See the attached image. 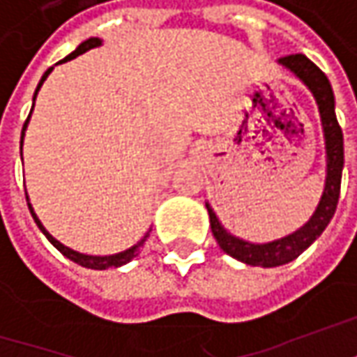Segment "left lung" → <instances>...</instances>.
I'll return each mask as SVG.
<instances>
[{"mask_svg": "<svg viewBox=\"0 0 357 357\" xmlns=\"http://www.w3.org/2000/svg\"><path fill=\"white\" fill-rule=\"evenodd\" d=\"M278 63L304 81V85L312 91V95L318 103V111H320V119H322L324 139H326V185H324L322 199L318 202L316 213L312 214V218L304 227L298 228L296 232L284 236V238L272 240L266 244H252V242H246L238 236H232L227 228L220 225L218 216L214 214L211 204L206 202V211L211 216V228H213V234L218 246L244 264L262 268L282 266V264L292 262L322 234L324 228L328 227V222L336 213L340 185H342V169H344V135H342V127L337 125L336 109H334V105H336L334 103V91H332L328 77L324 75L318 65H314L302 53L280 57Z\"/></svg>", "mask_w": 357, "mask_h": 357, "instance_id": "left-lung-1", "label": "left lung"}]
</instances>
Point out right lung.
Wrapping results in <instances>:
<instances>
[{"label":"right lung","instance_id":"add662e5","mask_svg":"<svg viewBox=\"0 0 357 357\" xmlns=\"http://www.w3.org/2000/svg\"><path fill=\"white\" fill-rule=\"evenodd\" d=\"M101 45V39L99 37H91V39H87V41H83L79 47L73 51V53H69L63 61L59 63H65V61H71V59H75L77 55H81V53H85V51H89V49L93 47H99ZM53 71V67H49L47 71L43 73V77H41V81H39V85H37V89H35V95H33V105H35V97H37V91L41 89V85H43V81L47 79V75ZM31 111H33V107H31ZM31 115V113H29ZM27 123H29V117H27V121H25V125H23V130H21V144H23V132H25V129H27ZM27 199V197H25ZM27 206H29V211H31V216H33L35 225L39 227V230L47 236V240L59 250V252L63 254V256H67L69 260H73V262H77L79 266H85V268H91V270H105V268H119L123 266V264H127V262H130L135 256H137V252H139V248L144 244V240H146V236H149V232L144 234L143 240L139 242V244H135V246H130L129 250H123V252L119 254H111V256H91V254H81L77 252V250H73V248H69V246H65V244H61L57 238H53L51 234H49L47 230H45V227L41 225V220L37 218V214L33 213V208H31V204H29V199H27Z\"/></svg>","mask_w":357,"mask_h":357}]
</instances>
